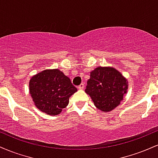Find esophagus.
<instances>
[{"instance_id": "34e87169", "label": "esophagus", "mask_w": 158, "mask_h": 158, "mask_svg": "<svg viewBox=\"0 0 158 158\" xmlns=\"http://www.w3.org/2000/svg\"><path fill=\"white\" fill-rule=\"evenodd\" d=\"M84 87H85V84H84V83H81V84H80V85H79L78 88H79V90H82L83 88H84Z\"/></svg>"}]
</instances>
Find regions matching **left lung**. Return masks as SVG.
Masks as SVG:
<instances>
[{
	"label": "left lung",
	"mask_w": 158,
	"mask_h": 158,
	"mask_svg": "<svg viewBox=\"0 0 158 158\" xmlns=\"http://www.w3.org/2000/svg\"><path fill=\"white\" fill-rule=\"evenodd\" d=\"M85 92L91 97L99 110L111 111L123 100L128 81L117 70L111 67H98L90 72Z\"/></svg>",
	"instance_id": "obj_1"
}]
</instances>
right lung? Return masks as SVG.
<instances>
[{
  "label": "right lung",
  "instance_id": "1",
  "mask_svg": "<svg viewBox=\"0 0 158 158\" xmlns=\"http://www.w3.org/2000/svg\"><path fill=\"white\" fill-rule=\"evenodd\" d=\"M30 94L37 108L49 115H58L68 105L75 92L70 79L59 69L44 70L30 80Z\"/></svg>",
  "mask_w": 158,
  "mask_h": 158
}]
</instances>
